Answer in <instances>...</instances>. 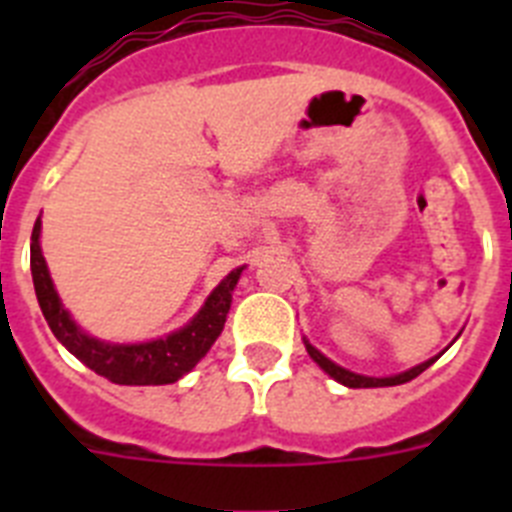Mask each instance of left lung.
Listing matches in <instances>:
<instances>
[{
    "label": "left lung",
    "mask_w": 512,
    "mask_h": 512,
    "mask_svg": "<svg viewBox=\"0 0 512 512\" xmlns=\"http://www.w3.org/2000/svg\"><path fill=\"white\" fill-rule=\"evenodd\" d=\"M456 338H459V336H456ZM456 338H454V341H456ZM302 341H305V348H307V354H310V359L315 361V364H318L320 369H323V372L328 374V377H333V379H336V382H341L343 387H354V390H356V387H395V384L410 382V379H415V377H418V374H423L425 369H428V366L436 364V361L443 356V351H449V346H451V343H454V341H451L449 346L443 348L441 354L431 356V359L423 361V364H418V366H413V369H408V372L392 374V377H366V374H356V372H351V369H343V366H338L336 361H330L328 356L320 354L318 348L312 346V343L307 341V338H302Z\"/></svg>",
    "instance_id": "obj_1"
}]
</instances>
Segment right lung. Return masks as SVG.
I'll use <instances>...</instances> for the list:
<instances>
[{
  "instance_id": "1",
  "label": "right lung",
  "mask_w": 512,
  "mask_h": 512,
  "mask_svg": "<svg viewBox=\"0 0 512 512\" xmlns=\"http://www.w3.org/2000/svg\"><path fill=\"white\" fill-rule=\"evenodd\" d=\"M40 225L43 223L38 217L33 228V243H30V271H33L40 310L51 325L53 336L99 377L110 379L115 384H140V387L143 384L179 382L184 374H189L194 366L200 364L202 356L210 351L217 336L223 333L230 302H233V289L246 266L230 271L228 277L212 289L197 315L169 336L143 343H112L87 333L63 307L56 284L51 279V271L45 264L43 248H40Z\"/></svg>"
}]
</instances>
